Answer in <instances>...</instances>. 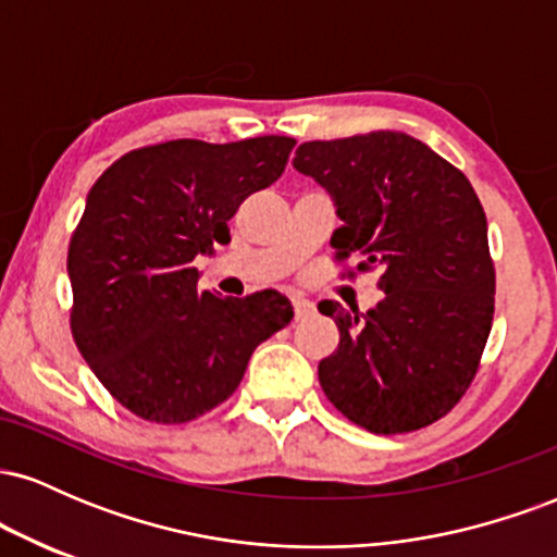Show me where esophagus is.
<instances>
[{
  "label": "esophagus",
  "instance_id": "obj_1",
  "mask_svg": "<svg viewBox=\"0 0 557 557\" xmlns=\"http://www.w3.org/2000/svg\"><path fill=\"white\" fill-rule=\"evenodd\" d=\"M293 311H296V319H306L314 314V304L304 296H293Z\"/></svg>",
  "mask_w": 557,
  "mask_h": 557
}]
</instances>
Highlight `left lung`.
Returning <instances> with one entry per match:
<instances>
[{
  "mask_svg": "<svg viewBox=\"0 0 557 557\" xmlns=\"http://www.w3.org/2000/svg\"><path fill=\"white\" fill-rule=\"evenodd\" d=\"M293 168L335 201V259L359 253V272L380 267L385 293L367 314L319 304L341 330L319 385L374 434L434 424L474 382L495 314L487 216L469 177L395 131L309 140Z\"/></svg>",
  "mask_w": 557,
  "mask_h": 557,
  "instance_id": "obj_1",
  "label": "left lung"
}]
</instances>
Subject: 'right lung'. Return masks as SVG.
Instances as JSON below:
<instances>
[{
  "mask_svg": "<svg viewBox=\"0 0 557 557\" xmlns=\"http://www.w3.org/2000/svg\"><path fill=\"white\" fill-rule=\"evenodd\" d=\"M296 140L177 138L101 172L67 248L70 330L120 406L185 424L227 400L259 343L290 324L283 293H198V253L230 243V216L283 175Z\"/></svg>",
  "mask_w": 557,
  "mask_h": 557,
  "instance_id": "obj_1",
  "label": "right lung"
}]
</instances>
